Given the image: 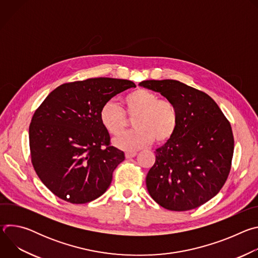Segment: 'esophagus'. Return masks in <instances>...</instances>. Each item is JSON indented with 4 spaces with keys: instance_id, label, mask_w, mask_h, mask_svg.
<instances>
[{
    "instance_id": "obj_1",
    "label": "esophagus",
    "mask_w": 258,
    "mask_h": 258,
    "mask_svg": "<svg viewBox=\"0 0 258 258\" xmlns=\"http://www.w3.org/2000/svg\"><path fill=\"white\" fill-rule=\"evenodd\" d=\"M137 155V152L135 151H128V152H125V157L126 158H133Z\"/></svg>"
}]
</instances>
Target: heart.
Segmentation results:
<instances>
[{"label": "heart", "mask_w": 258, "mask_h": 258, "mask_svg": "<svg viewBox=\"0 0 258 258\" xmlns=\"http://www.w3.org/2000/svg\"><path fill=\"white\" fill-rule=\"evenodd\" d=\"M123 111L113 101L105 102L99 112L103 127L112 136L120 135L127 126L124 115L134 117V131L114 140L118 148L137 150L149 146L155 140L158 144L169 141L176 132L178 114L174 104L167 99L145 89H138L126 94L122 99Z\"/></svg>", "instance_id": "heart-1"}]
</instances>
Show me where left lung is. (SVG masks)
<instances>
[{"label":"left lung","mask_w":258,"mask_h":258,"mask_svg":"<svg viewBox=\"0 0 258 258\" xmlns=\"http://www.w3.org/2000/svg\"><path fill=\"white\" fill-rule=\"evenodd\" d=\"M139 86L160 93L178 114L173 137L156 149L146 177L150 196L173 211L191 210L213 198L231 170V124L207 94L178 81H144Z\"/></svg>","instance_id":"1"}]
</instances>
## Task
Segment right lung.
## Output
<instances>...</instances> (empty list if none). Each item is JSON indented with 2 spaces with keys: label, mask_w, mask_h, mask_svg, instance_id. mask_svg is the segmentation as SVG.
I'll use <instances>...</instances> for the list:
<instances>
[{
  "label": "right lung",
  "mask_w": 258,
  "mask_h": 258,
  "mask_svg": "<svg viewBox=\"0 0 258 258\" xmlns=\"http://www.w3.org/2000/svg\"><path fill=\"white\" fill-rule=\"evenodd\" d=\"M130 88L136 85L110 78L63 84L35 110L29 125L31 162L44 185L60 199L88 203L109 188L114 169L125 157L110 145L99 112L105 102Z\"/></svg>",
  "instance_id": "obj_1"
}]
</instances>
